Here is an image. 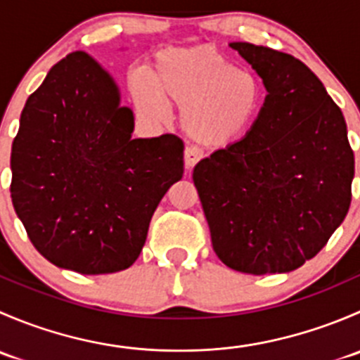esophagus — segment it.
<instances>
[{"instance_id":"1","label":"esophagus","mask_w":360,"mask_h":360,"mask_svg":"<svg viewBox=\"0 0 360 360\" xmlns=\"http://www.w3.org/2000/svg\"><path fill=\"white\" fill-rule=\"evenodd\" d=\"M202 158H203V151L200 150V148L188 146L186 150H184V163H186L188 169H191V167L197 165Z\"/></svg>"}]
</instances>
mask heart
Returning <instances> with one entry per match:
<instances>
[{
  "mask_svg": "<svg viewBox=\"0 0 360 360\" xmlns=\"http://www.w3.org/2000/svg\"><path fill=\"white\" fill-rule=\"evenodd\" d=\"M148 78L130 82L137 110L153 122H165V104L181 108L184 132L207 146L240 139L263 108L259 76L235 66L214 45L165 50L157 56Z\"/></svg>",
  "mask_w": 360,
  "mask_h": 360,
  "instance_id": "heart-1",
  "label": "heart"
}]
</instances>
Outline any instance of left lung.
<instances>
[{"mask_svg":"<svg viewBox=\"0 0 360 360\" xmlns=\"http://www.w3.org/2000/svg\"><path fill=\"white\" fill-rule=\"evenodd\" d=\"M230 46L268 96L244 139L200 160L193 183L228 268L285 274L317 256L343 223L354 151L343 112L300 59L252 43Z\"/></svg>","mask_w":360,"mask_h":360,"instance_id":"left-lung-1","label":"left lung"}]
</instances>
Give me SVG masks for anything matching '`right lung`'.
<instances>
[{
  "label": "right lung",
  "instance_id": "obj_1",
  "mask_svg": "<svg viewBox=\"0 0 360 360\" xmlns=\"http://www.w3.org/2000/svg\"><path fill=\"white\" fill-rule=\"evenodd\" d=\"M134 112L94 57L72 52L29 96L12 144V202L43 257L82 275L139 257L151 216L183 177L174 134L132 139Z\"/></svg>",
  "mask_w": 360,
  "mask_h": 360
}]
</instances>
